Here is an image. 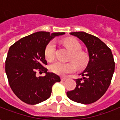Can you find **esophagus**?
<instances>
[{
  "instance_id": "1",
  "label": "esophagus",
  "mask_w": 120,
  "mask_h": 120,
  "mask_svg": "<svg viewBox=\"0 0 120 120\" xmlns=\"http://www.w3.org/2000/svg\"><path fill=\"white\" fill-rule=\"evenodd\" d=\"M66 80H67V78L66 77H61V80L62 81H65Z\"/></svg>"
}]
</instances>
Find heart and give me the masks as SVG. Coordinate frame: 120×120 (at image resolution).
Listing matches in <instances>:
<instances>
[{"label": "heart", "mask_w": 120, "mask_h": 120, "mask_svg": "<svg viewBox=\"0 0 120 120\" xmlns=\"http://www.w3.org/2000/svg\"><path fill=\"white\" fill-rule=\"evenodd\" d=\"M64 45L72 52L70 59L73 60L77 66L82 68L86 66L88 61V56L86 52L80 51L81 45L75 39H67L64 41ZM56 44L54 41H51L47 44L45 49V56L48 61H52L55 58ZM73 62L64 63L57 61L53 63L50 66V69L52 72L59 75L71 73L75 71L76 65Z\"/></svg>", "instance_id": "obj_1"}]
</instances>
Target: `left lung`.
<instances>
[{"mask_svg":"<svg viewBox=\"0 0 120 120\" xmlns=\"http://www.w3.org/2000/svg\"><path fill=\"white\" fill-rule=\"evenodd\" d=\"M70 35L78 38L86 45L89 61L86 69L76 79V88L67 92L71 100L79 103L90 104L98 101L109 87L114 72L112 53L107 45L93 35L84 32H74Z\"/></svg>","mask_w":120,"mask_h":120,"instance_id":"obj_1","label":"left lung"}]
</instances>
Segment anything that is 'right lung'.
I'll return each mask as SVG.
<instances>
[{"instance_id":"obj_1","label":"right lung","mask_w":120,"mask_h":120,"mask_svg":"<svg viewBox=\"0 0 120 120\" xmlns=\"http://www.w3.org/2000/svg\"><path fill=\"white\" fill-rule=\"evenodd\" d=\"M64 32H37L24 37L11 46L6 60L5 71L9 84L17 98L26 103L36 105L50 98L52 86L60 78L47 71L45 49L54 37ZM38 71L46 73L38 78Z\"/></svg>"}]
</instances>
